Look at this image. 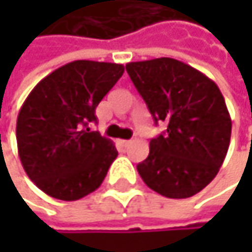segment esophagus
<instances>
[{
    "label": "esophagus",
    "mask_w": 252,
    "mask_h": 252,
    "mask_svg": "<svg viewBox=\"0 0 252 252\" xmlns=\"http://www.w3.org/2000/svg\"><path fill=\"white\" fill-rule=\"evenodd\" d=\"M117 143H118V144H120L121 147H126V146L129 144V140H118Z\"/></svg>",
    "instance_id": "1"
}]
</instances>
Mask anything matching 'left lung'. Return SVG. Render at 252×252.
Segmentation results:
<instances>
[{
	"instance_id": "left-lung-1",
	"label": "left lung",
	"mask_w": 252,
	"mask_h": 252,
	"mask_svg": "<svg viewBox=\"0 0 252 252\" xmlns=\"http://www.w3.org/2000/svg\"><path fill=\"white\" fill-rule=\"evenodd\" d=\"M126 68L155 123L168 126L137 165L141 179L168 198L195 195L218 175L230 141L232 121L218 84L174 58L128 63Z\"/></svg>"
}]
</instances>
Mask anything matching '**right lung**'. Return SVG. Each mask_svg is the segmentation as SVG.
<instances>
[{
	"label": "right lung",
	"instance_id": "1",
	"mask_svg": "<svg viewBox=\"0 0 252 252\" xmlns=\"http://www.w3.org/2000/svg\"><path fill=\"white\" fill-rule=\"evenodd\" d=\"M123 74V64L73 61L40 80L27 96L16 126L19 156L45 194L74 201L103 182L118 152L89 126Z\"/></svg>",
	"mask_w": 252,
	"mask_h": 252
}]
</instances>
